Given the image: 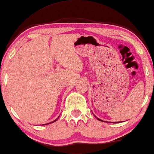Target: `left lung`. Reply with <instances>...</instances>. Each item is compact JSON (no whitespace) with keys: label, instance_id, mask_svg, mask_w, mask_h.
Returning a JSON list of instances; mask_svg holds the SVG:
<instances>
[{"label":"left lung","instance_id":"8db88e82","mask_svg":"<svg viewBox=\"0 0 154 154\" xmlns=\"http://www.w3.org/2000/svg\"><path fill=\"white\" fill-rule=\"evenodd\" d=\"M93 116H95V118H97L98 120H100V121H102V122H104V121H103V120H100V118H97V117H96V116H95V115H94V114H93ZM117 122H113V123H117Z\"/></svg>","mask_w":154,"mask_h":154}]
</instances>
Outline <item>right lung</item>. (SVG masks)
<instances>
[{"mask_svg":"<svg viewBox=\"0 0 154 154\" xmlns=\"http://www.w3.org/2000/svg\"><path fill=\"white\" fill-rule=\"evenodd\" d=\"M59 118V116L58 117V118H57L56 120H54V121H52V122H49V123H47V124H44V125H49V124H51V123H53V122H56L57 120V119H58Z\"/></svg>","mask_w":154,"mask_h":154,"instance_id":"1","label":"right lung"}]
</instances>
